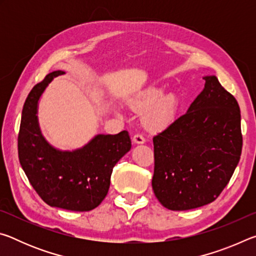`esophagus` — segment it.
I'll return each mask as SVG.
<instances>
[{"instance_id":"1","label":"esophagus","mask_w":256,"mask_h":256,"mask_svg":"<svg viewBox=\"0 0 256 256\" xmlns=\"http://www.w3.org/2000/svg\"><path fill=\"white\" fill-rule=\"evenodd\" d=\"M132 141H133V144H144V142H146L144 138L142 136L141 134H136V136H133Z\"/></svg>"}]
</instances>
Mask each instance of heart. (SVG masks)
I'll list each match as a JSON object with an SVG mask.
<instances>
[{
  "label": "heart",
  "instance_id": "heart-1",
  "mask_svg": "<svg viewBox=\"0 0 256 256\" xmlns=\"http://www.w3.org/2000/svg\"><path fill=\"white\" fill-rule=\"evenodd\" d=\"M132 107L138 112H146L144 125L146 130L160 131L175 120L178 99L175 94H164L162 88H150L134 99Z\"/></svg>",
  "mask_w": 256,
  "mask_h": 256
}]
</instances>
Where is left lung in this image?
I'll list each match as a JSON object with an SVG mask.
<instances>
[{
  "instance_id": "1",
  "label": "left lung",
  "mask_w": 256,
  "mask_h": 256,
  "mask_svg": "<svg viewBox=\"0 0 256 256\" xmlns=\"http://www.w3.org/2000/svg\"><path fill=\"white\" fill-rule=\"evenodd\" d=\"M188 112L154 136L156 198L170 210L196 209L214 201L235 172L242 138L240 110L216 76Z\"/></svg>"
}]
</instances>
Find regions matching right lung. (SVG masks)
<instances>
[{
	"label": "right lung",
	"instance_id": "obj_1",
	"mask_svg": "<svg viewBox=\"0 0 256 256\" xmlns=\"http://www.w3.org/2000/svg\"><path fill=\"white\" fill-rule=\"evenodd\" d=\"M66 71H54L36 84L21 114L18 152L30 184L47 204L70 211H90L100 204L110 185L112 168L131 149L128 131L96 134L81 148L60 150L42 136L38 105L47 86Z\"/></svg>",
	"mask_w": 256,
	"mask_h": 256
}]
</instances>
